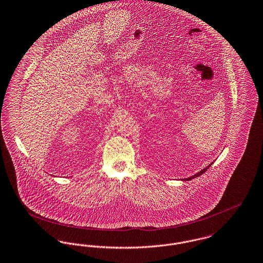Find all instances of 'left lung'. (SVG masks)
I'll list each match as a JSON object with an SVG mask.
<instances>
[{"label": "left lung", "mask_w": 263, "mask_h": 263, "mask_svg": "<svg viewBox=\"0 0 263 263\" xmlns=\"http://www.w3.org/2000/svg\"><path fill=\"white\" fill-rule=\"evenodd\" d=\"M213 164H214V162H212L208 167H205L204 169H202V170L200 171V172H198V173H197V174H195L194 176H191V177H189V178H186V179H183V181H190V180H193V179H195V178H197V177H200V176L202 175L205 171L208 170V169H209Z\"/></svg>", "instance_id": "left-lung-1"}]
</instances>
